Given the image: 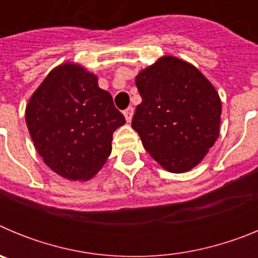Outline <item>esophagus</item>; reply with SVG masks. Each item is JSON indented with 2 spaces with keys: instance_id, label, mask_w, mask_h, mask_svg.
<instances>
[{
  "instance_id": "esophagus-1",
  "label": "esophagus",
  "mask_w": 258,
  "mask_h": 258,
  "mask_svg": "<svg viewBox=\"0 0 258 258\" xmlns=\"http://www.w3.org/2000/svg\"><path fill=\"white\" fill-rule=\"evenodd\" d=\"M133 113H134V109L133 107H127L126 109H124V116L126 118L127 122L132 121V117H133Z\"/></svg>"
}]
</instances>
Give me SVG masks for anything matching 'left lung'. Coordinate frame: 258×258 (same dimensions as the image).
I'll return each instance as SVG.
<instances>
[{"label":"left lung","instance_id":"left-lung-1","mask_svg":"<svg viewBox=\"0 0 258 258\" xmlns=\"http://www.w3.org/2000/svg\"><path fill=\"white\" fill-rule=\"evenodd\" d=\"M142 102L132 126L164 169L183 173L206 156L220 134L221 101L198 68L163 56L136 77Z\"/></svg>","mask_w":258,"mask_h":258}]
</instances>
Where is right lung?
<instances>
[{
    "instance_id": "right-lung-1",
    "label": "right lung",
    "mask_w": 258,
    "mask_h": 258,
    "mask_svg": "<svg viewBox=\"0 0 258 258\" xmlns=\"http://www.w3.org/2000/svg\"><path fill=\"white\" fill-rule=\"evenodd\" d=\"M31 138L45 164L74 181L90 179L112 150V134L125 124L97 76L66 63L54 68L26 109Z\"/></svg>"
}]
</instances>
